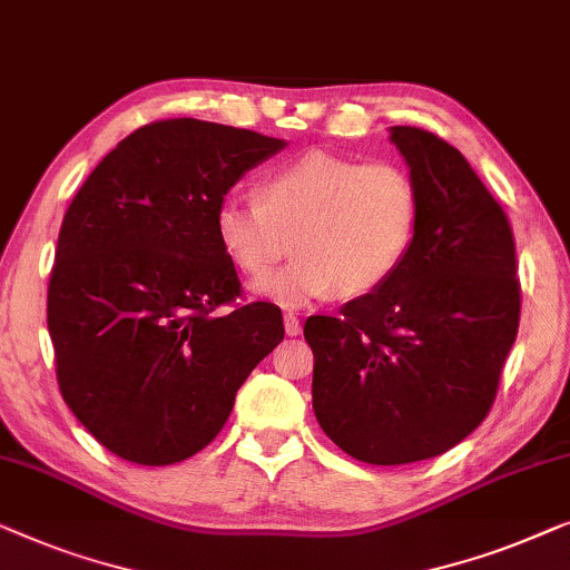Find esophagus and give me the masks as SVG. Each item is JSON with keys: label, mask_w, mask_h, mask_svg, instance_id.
I'll return each instance as SVG.
<instances>
[{"label": "esophagus", "mask_w": 570, "mask_h": 570, "mask_svg": "<svg viewBox=\"0 0 570 570\" xmlns=\"http://www.w3.org/2000/svg\"><path fill=\"white\" fill-rule=\"evenodd\" d=\"M284 331H286L288 338H294V335H299V333H302V323H299V317H294V315H284Z\"/></svg>", "instance_id": "34e87169"}]
</instances>
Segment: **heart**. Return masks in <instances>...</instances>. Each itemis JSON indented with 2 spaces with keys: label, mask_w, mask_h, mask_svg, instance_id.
<instances>
[{
  "label": "heart",
  "mask_w": 570,
  "mask_h": 570,
  "mask_svg": "<svg viewBox=\"0 0 570 570\" xmlns=\"http://www.w3.org/2000/svg\"><path fill=\"white\" fill-rule=\"evenodd\" d=\"M419 222V188L405 167L323 149L271 170L258 198H222L214 216L222 253L247 278L265 275L288 244L297 247L288 267L255 284L282 307H304L335 288L343 296L376 292L405 263Z\"/></svg>",
  "instance_id": "obj_1"
}]
</instances>
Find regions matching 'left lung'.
Returning a JSON list of instances; mask_svg holds the SVG:
<instances>
[{
	"instance_id": "1",
	"label": "left lung",
	"mask_w": 570,
	"mask_h": 570,
	"mask_svg": "<svg viewBox=\"0 0 570 570\" xmlns=\"http://www.w3.org/2000/svg\"><path fill=\"white\" fill-rule=\"evenodd\" d=\"M390 139L421 198L411 253L338 317L304 323L317 423L368 464L444 454L485 421L522 309L514 232L460 149L415 126Z\"/></svg>"
}]
</instances>
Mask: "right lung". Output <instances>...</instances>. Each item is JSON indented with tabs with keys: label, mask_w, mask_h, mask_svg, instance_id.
<instances>
[{
	"label": "right lung",
	"mask_w": 570,
	"mask_h": 570,
	"mask_svg": "<svg viewBox=\"0 0 570 570\" xmlns=\"http://www.w3.org/2000/svg\"><path fill=\"white\" fill-rule=\"evenodd\" d=\"M284 147L196 118L147 124L63 214L46 309L56 380L121 460L159 468L202 452L284 341L276 304H237L243 284L214 227L227 190Z\"/></svg>",
	"instance_id": "right-lung-1"
}]
</instances>
